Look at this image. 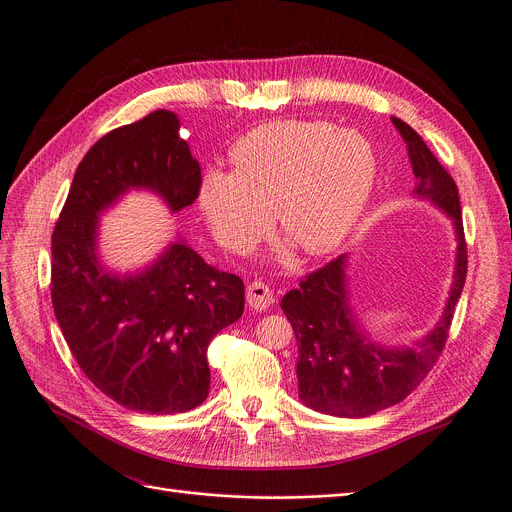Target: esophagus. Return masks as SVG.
<instances>
[{"label":"esophagus","mask_w":512,"mask_h":512,"mask_svg":"<svg viewBox=\"0 0 512 512\" xmlns=\"http://www.w3.org/2000/svg\"><path fill=\"white\" fill-rule=\"evenodd\" d=\"M275 296L267 283L263 281H253L247 285V304L253 310H267L269 306H273Z\"/></svg>","instance_id":"34e87169"}]
</instances>
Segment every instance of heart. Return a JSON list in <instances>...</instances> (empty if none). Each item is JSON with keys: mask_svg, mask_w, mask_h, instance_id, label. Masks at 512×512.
Listing matches in <instances>:
<instances>
[{"mask_svg": "<svg viewBox=\"0 0 512 512\" xmlns=\"http://www.w3.org/2000/svg\"><path fill=\"white\" fill-rule=\"evenodd\" d=\"M233 172L210 170L198 202L214 239L247 253L271 227L308 257L338 249L371 198L377 158L369 139L328 121L285 119L239 137Z\"/></svg>", "mask_w": 512, "mask_h": 512, "instance_id": "heart-1", "label": "heart"}]
</instances>
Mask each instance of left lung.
Returning <instances> with one entry per match:
<instances>
[{
	"instance_id": "1",
	"label": "left lung",
	"mask_w": 512,
	"mask_h": 512,
	"mask_svg": "<svg viewBox=\"0 0 512 512\" xmlns=\"http://www.w3.org/2000/svg\"><path fill=\"white\" fill-rule=\"evenodd\" d=\"M407 143V156L415 174L413 194L429 198L452 216L458 235L456 273L446 312L415 348H383L373 344L358 328L348 304L346 255L302 277L300 287L281 300L285 318L298 340V383L302 401L322 413L338 417H367L403 401L433 369L440 358L456 304L468 271L458 186L448 170L437 162L419 133L391 117Z\"/></svg>"
}]
</instances>
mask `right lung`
<instances>
[{
    "instance_id": "right-lung-1",
    "label": "right lung",
    "mask_w": 512,
    "mask_h": 512,
    "mask_svg": "<svg viewBox=\"0 0 512 512\" xmlns=\"http://www.w3.org/2000/svg\"><path fill=\"white\" fill-rule=\"evenodd\" d=\"M180 121L158 109L103 135L70 184L52 233V306L91 383L119 405L156 415L208 397L206 348L243 316L245 285L174 243L145 271L117 277L95 253L97 216L129 188L160 194L176 212L200 192V166Z\"/></svg>"
}]
</instances>
